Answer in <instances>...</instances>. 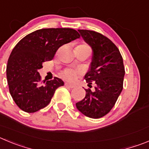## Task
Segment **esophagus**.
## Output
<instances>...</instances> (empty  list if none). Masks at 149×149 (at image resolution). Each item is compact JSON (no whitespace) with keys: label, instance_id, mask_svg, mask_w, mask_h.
<instances>
[{"label":"esophagus","instance_id":"obj_1","mask_svg":"<svg viewBox=\"0 0 149 149\" xmlns=\"http://www.w3.org/2000/svg\"><path fill=\"white\" fill-rule=\"evenodd\" d=\"M65 86L66 87H69V88H74V87H75V86H74V85H72V84H68V83H65Z\"/></svg>","mask_w":149,"mask_h":149}]
</instances>
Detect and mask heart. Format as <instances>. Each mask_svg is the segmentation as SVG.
Segmentation results:
<instances>
[{
	"label": "heart",
	"mask_w": 149,
	"mask_h": 149,
	"mask_svg": "<svg viewBox=\"0 0 149 149\" xmlns=\"http://www.w3.org/2000/svg\"><path fill=\"white\" fill-rule=\"evenodd\" d=\"M77 46L80 48H84V49H88L91 50V47L88 44L86 43H82V44L78 45ZM81 74V71L78 69H73L71 68H66L64 69L61 72V76L65 80L68 81H73L77 76Z\"/></svg>",
	"instance_id": "obj_1"
}]
</instances>
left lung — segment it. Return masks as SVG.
Here are the masks:
<instances>
[{"mask_svg":"<svg viewBox=\"0 0 149 149\" xmlns=\"http://www.w3.org/2000/svg\"><path fill=\"white\" fill-rule=\"evenodd\" d=\"M78 32L93 50V57L85 75L89 88H85V97L76 106L86 117L100 118L114 107L123 88V61L118 48L107 37L91 30ZM92 85L94 90L91 89Z\"/></svg>","mask_w":149,"mask_h":149,"instance_id":"1","label":"left lung"}]
</instances>
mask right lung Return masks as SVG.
I'll return each mask as SVG.
<instances>
[{"mask_svg": "<svg viewBox=\"0 0 149 149\" xmlns=\"http://www.w3.org/2000/svg\"><path fill=\"white\" fill-rule=\"evenodd\" d=\"M80 37L73 29H42L29 34L17 43L6 66L10 95L21 110L34 113L51 101L55 90L64 85L61 79L41 81L38 70L43 62L52 61L63 45Z\"/></svg>", "mask_w": 149, "mask_h": 149, "instance_id": "1", "label": "right lung"}]
</instances>
